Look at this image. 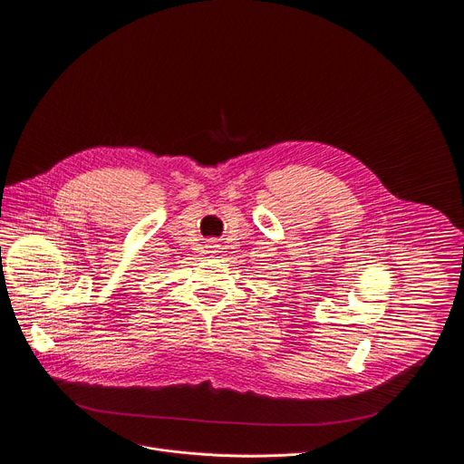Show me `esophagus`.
<instances>
[{
  "instance_id": "esophagus-1",
  "label": "esophagus",
  "mask_w": 464,
  "mask_h": 464,
  "mask_svg": "<svg viewBox=\"0 0 464 464\" xmlns=\"http://www.w3.org/2000/svg\"><path fill=\"white\" fill-rule=\"evenodd\" d=\"M207 248H212L214 252H216V248H218V245H210V246H207ZM214 252H210V254H214Z\"/></svg>"
}]
</instances>
